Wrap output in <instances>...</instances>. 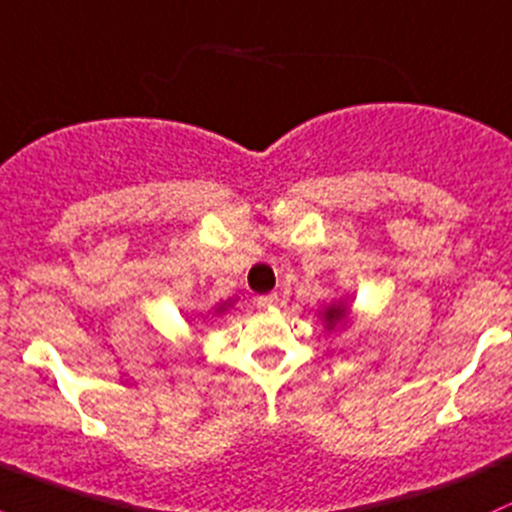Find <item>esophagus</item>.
Masks as SVG:
<instances>
[{
  "label": "esophagus",
  "instance_id": "1",
  "mask_svg": "<svg viewBox=\"0 0 512 512\" xmlns=\"http://www.w3.org/2000/svg\"><path fill=\"white\" fill-rule=\"evenodd\" d=\"M278 302V295L276 293H268V295H258L256 298V305L258 307H273Z\"/></svg>",
  "mask_w": 512,
  "mask_h": 512
}]
</instances>
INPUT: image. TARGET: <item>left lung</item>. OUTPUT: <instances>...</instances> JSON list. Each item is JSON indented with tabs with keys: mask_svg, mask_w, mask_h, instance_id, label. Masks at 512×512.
Here are the masks:
<instances>
[{
	"mask_svg": "<svg viewBox=\"0 0 512 512\" xmlns=\"http://www.w3.org/2000/svg\"><path fill=\"white\" fill-rule=\"evenodd\" d=\"M346 315H349V307H346V300L332 302V305L324 307V312H322L324 327H327L329 332H332V329H337V324H342L346 320Z\"/></svg>",
	"mask_w": 512,
	"mask_h": 512,
	"instance_id": "obj_1",
	"label": "left lung"
}]
</instances>
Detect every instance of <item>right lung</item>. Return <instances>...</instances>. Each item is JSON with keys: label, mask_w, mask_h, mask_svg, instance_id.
<instances>
[{"label": "right lung", "mask_w": 512, "mask_h": 512, "mask_svg": "<svg viewBox=\"0 0 512 512\" xmlns=\"http://www.w3.org/2000/svg\"><path fill=\"white\" fill-rule=\"evenodd\" d=\"M227 307H232V300H227V302H219V305H217V312H224V310H227Z\"/></svg>", "instance_id": "1"}]
</instances>
